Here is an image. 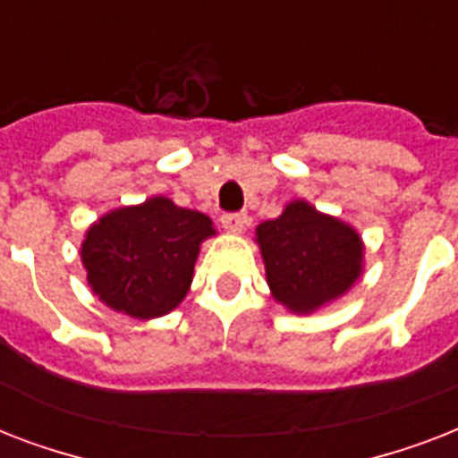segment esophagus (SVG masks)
Returning a JSON list of instances; mask_svg holds the SVG:
<instances>
[{
    "label": "esophagus",
    "instance_id": "obj_1",
    "mask_svg": "<svg viewBox=\"0 0 458 458\" xmlns=\"http://www.w3.org/2000/svg\"><path fill=\"white\" fill-rule=\"evenodd\" d=\"M223 228L228 230L230 235H240L247 225H250V218L244 214H225L221 218Z\"/></svg>",
    "mask_w": 458,
    "mask_h": 458
}]
</instances>
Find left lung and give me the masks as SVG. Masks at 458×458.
<instances>
[{
    "label": "left lung",
    "mask_w": 458,
    "mask_h": 458,
    "mask_svg": "<svg viewBox=\"0 0 458 458\" xmlns=\"http://www.w3.org/2000/svg\"><path fill=\"white\" fill-rule=\"evenodd\" d=\"M271 297L297 316L340 300L363 273V240L354 225L293 199L254 230Z\"/></svg>",
    "instance_id": "obj_1"
}]
</instances>
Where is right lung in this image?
Listing matches in <instances>:
<instances>
[{"mask_svg": "<svg viewBox=\"0 0 458 458\" xmlns=\"http://www.w3.org/2000/svg\"><path fill=\"white\" fill-rule=\"evenodd\" d=\"M214 235L207 214L157 194L97 218L85 230L81 261L102 304L152 320L185 300L201 242Z\"/></svg>", "mask_w": 458, "mask_h": 458, "instance_id": "obj_1", "label": "right lung"}]
</instances>
